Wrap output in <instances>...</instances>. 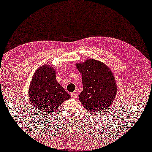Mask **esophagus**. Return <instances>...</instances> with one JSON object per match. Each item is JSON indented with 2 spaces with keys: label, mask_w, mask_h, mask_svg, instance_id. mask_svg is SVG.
<instances>
[{
  "label": "esophagus",
  "mask_w": 152,
  "mask_h": 152,
  "mask_svg": "<svg viewBox=\"0 0 152 152\" xmlns=\"http://www.w3.org/2000/svg\"><path fill=\"white\" fill-rule=\"evenodd\" d=\"M71 97L72 99H76L77 96H76V93H75V92L71 93Z\"/></svg>",
  "instance_id": "34e87169"
}]
</instances>
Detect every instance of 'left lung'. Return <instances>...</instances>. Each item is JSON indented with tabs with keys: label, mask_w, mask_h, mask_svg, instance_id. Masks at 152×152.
<instances>
[{
	"label": "left lung",
	"mask_w": 152,
	"mask_h": 152,
	"mask_svg": "<svg viewBox=\"0 0 152 152\" xmlns=\"http://www.w3.org/2000/svg\"><path fill=\"white\" fill-rule=\"evenodd\" d=\"M76 66L82 75L83 89L79 99L83 106L91 113L109 108L117 92L115 77L110 68L95 59Z\"/></svg>",
	"instance_id": "8db88e82"
}]
</instances>
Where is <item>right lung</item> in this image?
I'll use <instances>...</instances> for the list:
<instances>
[{
  "instance_id": "right-lung-1",
  "label": "right lung",
  "mask_w": 152,
  "mask_h": 152,
  "mask_svg": "<svg viewBox=\"0 0 152 152\" xmlns=\"http://www.w3.org/2000/svg\"><path fill=\"white\" fill-rule=\"evenodd\" d=\"M56 71L49 64L40 66L33 75L29 88L30 102L40 113H53L70 96L56 81Z\"/></svg>"
}]
</instances>
